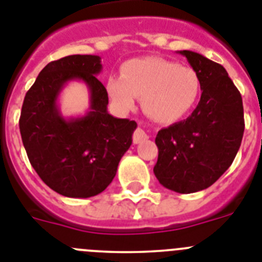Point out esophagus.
<instances>
[{
  "label": "esophagus",
  "mask_w": 262,
  "mask_h": 262,
  "mask_svg": "<svg viewBox=\"0 0 262 262\" xmlns=\"http://www.w3.org/2000/svg\"><path fill=\"white\" fill-rule=\"evenodd\" d=\"M147 138H149L147 133L144 130V129H141V128H138L137 130L134 132V134H133V142H134V144H140V142L147 140Z\"/></svg>",
  "instance_id": "esophagus-1"
}]
</instances>
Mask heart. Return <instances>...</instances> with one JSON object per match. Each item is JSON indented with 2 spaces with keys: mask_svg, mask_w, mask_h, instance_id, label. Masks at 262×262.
I'll return each mask as SVG.
<instances>
[{
  "mask_svg": "<svg viewBox=\"0 0 262 262\" xmlns=\"http://www.w3.org/2000/svg\"><path fill=\"white\" fill-rule=\"evenodd\" d=\"M106 91L116 106L129 111L136 96L151 120L171 124L194 108L200 93V80L190 67L158 58L132 59L122 66L121 76H111Z\"/></svg>",
  "mask_w": 262,
  "mask_h": 262,
  "instance_id": "b5f03b06",
  "label": "heart"
}]
</instances>
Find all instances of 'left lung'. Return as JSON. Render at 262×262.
Here are the masks:
<instances>
[{
	"instance_id": "8db88e82",
	"label": "left lung",
	"mask_w": 262,
	"mask_h": 262,
	"mask_svg": "<svg viewBox=\"0 0 262 262\" xmlns=\"http://www.w3.org/2000/svg\"><path fill=\"white\" fill-rule=\"evenodd\" d=\"M178 54L199 76L202 96L191 116L158 132L154 174L163 187L191 194L210 187L232 165L244 134V109L226 68L190 50Z\"/></svg>"
}]
</instances>
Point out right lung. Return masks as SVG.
<instances>
[{"label": "right lung", "mask_w": 262, "mask_h": 262, "mask_svg": "<svg viewBox=\"0 0 262 262\" xmlns=\"http://www.w3.org/2000/svg\"><path fill=\"white\" fill-rule=\"evenodd\" d=\"M97 55H70L43 68L22 105L19 130L31 166L50 188L68 198L103 192L132 145L137 122L108 113V93L97 79ZM70 81H81L90 93L83 116L64 118L57 100Z\"/></svg>", "instance_id": "obj_1"}]
</instances>
